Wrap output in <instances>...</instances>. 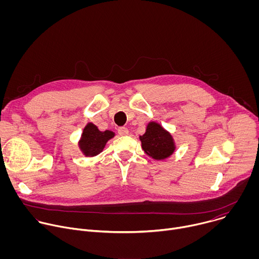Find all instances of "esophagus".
<instances>
[{
	"mask_svg": "<svg viewBox=\"0 0 259 259\" xmlns=\"http://www.w3.org/2000/svg\"><path fill=\"white\" fill-rule=\"evenodd\" d=\"M118 133L121 136H125V135H127L129 133V130L126 127H119L118 128Z\"/></svg>",
	"mask_w": 259,
	"mask_h": 259,
	"instance_id": "34e87169",
	"label": "esophagus"
}]
</instances>
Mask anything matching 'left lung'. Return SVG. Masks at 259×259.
Segmentation results:
<instances>
[{
	"mask_svg": "<svg viewBox=\"0 0 259 259\" xmlns=\"http://www.w3.org/2000/svg\"><path fill=\"white\" fill-rule=\"evenodd\" d=\"M142 150L155 160H164L175 151V143L171 134L160 124L150 122L143 135L139 136Z\"/></svg>",
	"mask_w": 259,
	"mask_h": 259,
	"instance_id": "obj_1",
	"label": "left lung"
}]
</instances>
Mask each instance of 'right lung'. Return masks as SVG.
<instances>
[{
    "label": "right lung",
    "mask_w": 259,
    "mask_h": 259,
    "mask_svg": "<svg viewBox=\"0 0 259 259\" xmlns=\"http://www.w3.org/2000/svg\"><path fill=\"white\" fill-rule=\"evenodd\" d=\"M114 136L113 131L105 130L102 132L94 124L88 123L83 130L79 146L86 157H94L102 152L106 142Z\"/></svg>",
    "instance_id": "right-lung-1"
}]
</instances>
